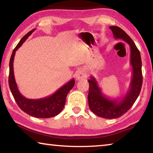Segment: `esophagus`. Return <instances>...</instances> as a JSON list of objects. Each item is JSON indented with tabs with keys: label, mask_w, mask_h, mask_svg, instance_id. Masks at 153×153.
Listing matches in <instances>:
<instances>
[{
	"label": "esophagus",
	"mask_w": 153,
	"mask_h": 153,
	"mask_svg": "<svg viewBox=\"0 0 153 153\" xmlns=\"http://www.w3.org/2000/svg\"><path fill=\"white\" fill-rule=\"evenodd\" d=\"M88 77V75L86 71L83 69H79L77 70L76 74V78L77 80H82L86 79Z\"/></svg>",
	"instance_id": "34e87169"
}]
</instances>
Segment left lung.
Wrapping results in <instances>:
<instances>
[{
	"label": "left lung",
	"instance_id": "8db88e82",
	"mask_svg": "<svg viewBox=\"0 0 153 153\" xmlns=\"http://www.w3.org/2000/svg\"><path fill=\"white\" fill-rule=\"evenodd\" d=\"M109 28L112 30L114 39L123 40L130 45V62L132 73L129 89L121 100L110 98L102 93L95 77L90 76L88 80L90 84L88 100L89 108L93 113L100 117L112 119L124 114L137 100L142 88L143 75L140 53L134 41L120 27L110 26Z\"/></svg>",
	"mask_w": 153,
	"mask_h": 153
}]
</instances>
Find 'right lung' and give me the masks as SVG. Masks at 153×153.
Segmentation results:
<instances>
[{
  "instance_id": "obj_1",
  "label": "right lung",
  "mask_w": 153,
  "mask_h": 153,
  "mask_svg": "<svg viewBox=\"0 0 153 153\" xmlns=\"http://www.w3.org/2000/svg\"><path fill=\"white\" fill-rule=\"evenodd\" d=\"M35 29L29 31L19 41L18 45L14 49L9 62V84L13 96L16 104L21 109L33 117L48 118L54 117L62 112L64 107L68 94L75 84L74 78L63 85L52 95L39 99H28L24 97L19 91L16 84L13 70V62L15 52L23 45L29 36L32 34Z\"/></svg>"
}]
</instances>
